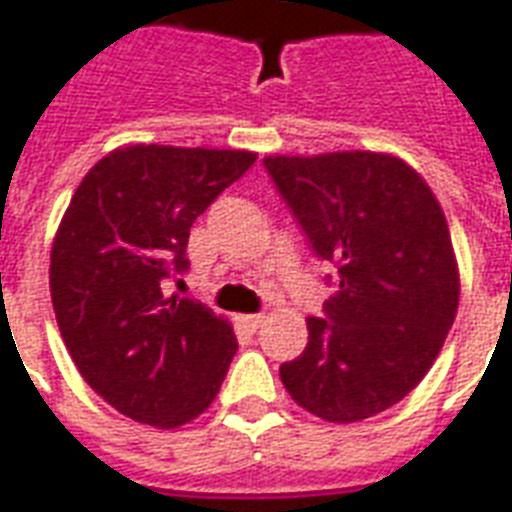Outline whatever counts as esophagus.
Segmentation results:
<instances>
[{
  "mask_svg": "<svg viewBox=\"0 0 512 512\" xmlns=\"http://www.w3.org/2000/svg\"><path fill=\"white\" fill-rule=\"evenodd\" d=\"M240 322L251 330V333H256L261 324H264V313H248V316H240Z\"/></svg>",
  "mask_w": 512,
  "mask_h": 512,
  "instance_id": "34e87169",
  "label": "esophagus"
}]
</instances>
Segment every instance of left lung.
Listing matches in <instances>:
<instances>
[{"mask_svg": "<svg viewBox=\"0 0 512 512\" xmlns=\"http://www.w3.org/2000/svg\"><path fill=\"white\" fill-rule=\"evenodd\" d=\"M264 169L316 259L335 264L305 352L281 365L294 401L327 423H357L412 393L458 311L445 212L423 177L382 152L275 155Z\"/></svg>", "mask_w": 512, "mask_h": 512, "instance_id": "8db88e82", "label": "left lung"}]
</instances>
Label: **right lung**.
Returning <instances> with one entry per match:
<instances>
[{
  "label": "right lung",
  "instance_id": "right-lung-1",
  "mask_svg": "<svg viewBox=\"0 0 512 512\" xmlns=\"http://www.w3.org/2000/svg\"><path fill=\"white\" fill-rule=\"evenodd\" d=\"M256 163L242 149L136 144L98 160L51 248V302L78 374L155 428L215 401L237 338L231 324L163 283L188 270L193 220Z\"/></svg>",
  "mask_w": 512,
  "mask_h": 512
}]
</instances>
